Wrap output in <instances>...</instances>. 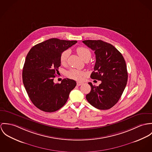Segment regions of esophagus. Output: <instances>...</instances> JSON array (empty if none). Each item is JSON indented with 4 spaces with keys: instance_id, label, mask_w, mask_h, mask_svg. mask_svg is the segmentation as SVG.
<instances>
[{
    "instance_id": "34e87169",
    "label": "esophagus",
    "mask_w": 152,
    "mask_h": 152,
    "mask_svg": "<svg viewBox=\"0 0 152 152\" xmlns=\"http://www.w3.org/2000/svg\"><path fill=\"white\" fill-rule=\"evenodd\" d=\"M82 84H83L82 82H77V86H81Z\"/></svg>"
}]
</instances>
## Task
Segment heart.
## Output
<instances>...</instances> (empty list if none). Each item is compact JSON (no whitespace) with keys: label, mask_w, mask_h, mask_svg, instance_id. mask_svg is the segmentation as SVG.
<instances>
[{"label":"heart","mask_w":152,"mask_h":152,"mask_svg":"<svg viewBox=\"0 0 152 152\" xmlns=\"http://www.w3.org/2000/svg\"><path fill=\"white\" fill-rule=\"evenodd\" d=\"M76 51L78 55L85 61H88L91 56V51L88 48L85 47H77L76 49ZM69 54H70V51L69 50H66L61 53L60 55V62L62 65H65L66 63ZM67 75L71 79L76 80H80L86 75V73L84 71H82V70L72 69L68 71Z\"/></svg>","instance_id":"1"}]
</instances>
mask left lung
<instances>
[{"label": "left lung", "instance_id": "obj_1", "mask_svg": "<svg viewBox=\"0 0 152 152\" xmlns=\"http://www.w3.org/2000/svg\"><path fill=\"white\" fill-rule=\"evenodd\" d=\"M83 42L94 51L96 64L90 77L101 80L99 86H91L86 95L88 102L99 110H108L117 104L121 98L128 80L125 61L113 45L101 40H85Z\"/></svg>", "mask_w": 152, "mask_h": 152}]
</instances>
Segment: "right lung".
Listing matches in <instances>:
<instances>
[{
    "mask_svg": "<svg viewBox=\"0 0 152 152\" xmlns=\"http://www.w3.org/2000/svg\"><path fill=\"white\" fill-rule=\"evenodd\" d=\"M76 42L51 38L34 45L27 55L23 82L30 99L41 111L52 113L62 108L76 86V81L68 78L61 83L53 82L61 66V53Z\"/></svg>",
    "mask_w": 152,
    "mask_h": 152,
    "instance_id": "add662e5",
    "label": "right lung"
}]
</instances>
